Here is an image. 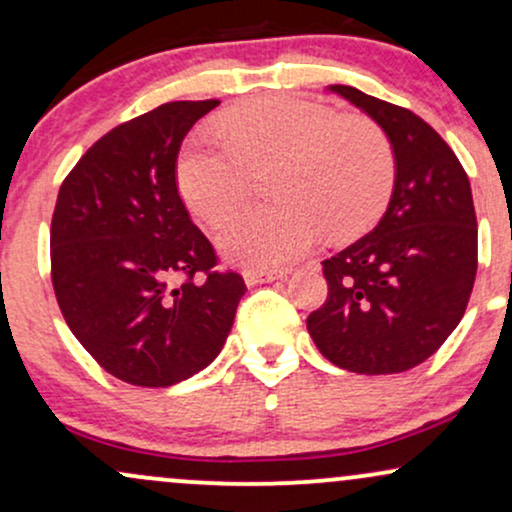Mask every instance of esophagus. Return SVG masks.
Returning <instances> with one entry per match:
<instances>
[{
    "instance_id": "34e87169",
    "label": "esophagus",
    "mask_w": 512,
    "mask_h": 512,
    "mask_svg": "<svg viewBox=\"0 0 512 512\" xmlns=\"http://www.w3.org/2000/svg\"><path fill=\"white\" fill-rule=\"evenodd\" d=\"M245 284L255 286V284H267V281H276V279H284L286 272H272V269H245Z\"/></svg>"
}]
</instances>
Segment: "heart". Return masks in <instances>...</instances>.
<instances>
[{"label":"heart","mask_w":512,"mask_h":512,"mask_svg":"<svg viewBox=\"0 0 512 512\" xmlns=\"http://www.w3.org/2000/svg\"><path fill=\"white\" fill-rule=\"evenodd\" d=\"M279 161L276 204L250 207L223 223L219 245L233 262L284 267L327 231L354 236L380 216L395 182L390 142L373 122L342 117L296 96L240 103L221 117V137L197 134L182 149V197L219 223L252 192L255 170Z\"/></svg>","instance_id":"obj_1"}]
</instances>
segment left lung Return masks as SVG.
<instances>
[{
	"instance_id": "8db88e82",
	"label": "left lung",
	"mask_w": 512,
	"mask_h": 512,
	"mask_svg": "<svg viewBox=\"0 0 512 512\" xmlns=\"http://www.w3.org/2000/svg\"><path fill=\"white\" fill-rule=\"evenodd\" d=\"M387 134L395 190L378 226L322 262L327 301L308 332L334 366L361 375L404 373L460 325L477 276V214L462 163L407 108L334 84Z\"/></svg>"
}]
</instances>
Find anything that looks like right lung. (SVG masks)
<instances>
[{
	"mask_svg": "<svg viewBox=\"0 0 512 512\" xmlns=\"http://www.w3.org/2000/svg\"><path fill=\"white\" fill-rule=\"evenodd\" d=\"M219 101H173L122 122L67 175L50 226L69 330L115 378L168 387L219 356L245 281L192 223L175 180L185 134Z\"/></svg>",
	"mask_w": 512,
	"mask_h": 512,
	"instance_id": "right-lung-1",
	"label": "right lung"
}]
</instances>
